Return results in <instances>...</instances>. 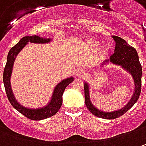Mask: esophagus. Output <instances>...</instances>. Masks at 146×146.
<instances>
[{
  "mask_svg": "<svg viewBox=\"0 0 146 146\" xmlns=\"http://www.w3.org/2000/svg\"><path fill=\"white\" fill-rule=\"evenodd\" d=\"M87 76V73L84 70H80L78 71V76L79 77H81V78H85Z\"/></svg>",
  "mask_w": 146,
  "mask_h": 146,
  "instance_id": "obj_1",
  "label": "esophagus"
}]
</instances>
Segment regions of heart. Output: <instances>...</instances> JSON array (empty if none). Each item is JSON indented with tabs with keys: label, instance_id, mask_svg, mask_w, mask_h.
<instances>
[{
	"label": "heart",
	"instance_id": "heart-1",
	"mask_svg": "<svg viewBox=\"0 0 146 146\" xmlns=\"http://www.w3.org/2000/svg\"><path fill=\"white\" fill-rule=\"evenodd\" d=\"M98 44L99 43L97 41V40H88L86 41L85 43V44H86V46H87V48L88 49H95V48L98 47ZM106 52V49L105 47H101V48H99V53L100 54H105Z\"/></svg>",
	"mask_w": 146,
	"mask_h": 146
}]
</instances>
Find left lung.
<instances>
[{
  "label": "left lung",
  "instance_id": "obj_1",
  "mask_svg": "<svg viewBox=\"0 0 146 146\" xmlns=\"http://www.w3.org/2000/svg\"><path fill=\"white\" fill-rule=\"evenodd\" d=\"M112 38L115 41V53H113L108 60L103 62L101 67H102L105 64H108L111 62L113 64L120 66L121 67L127 71L132 76L134 81V92L132 98L127 102L126 106L123 108L116 110L115 111L106 112L102 111L97 107H95L91 102L90 95H89V85L88 83L84 84V98H85V105L89 111L95 116L99 118L106 119H113L119 118L121 115H124L127 110L132 108L133 105L137 102L138 98L141 94V76H142V68L141 65L139 62L137 52L131 45H129L126 40L120 37L112 36Z\"/></svg>",
  "mask_w": 146,
  "mask_h": 146
}]
</instances>
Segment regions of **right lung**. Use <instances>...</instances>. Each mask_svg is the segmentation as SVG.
<instances>
[{"label": "right lung", "mask_w": 146, "mask_h": 146, "mask_svg": "<svg viewBox=\"0 0 146 146\" xmlns=\"http://www.w3.org/2000/svg\"><path fill=\"white\" fill-rule=\"evenodd\" d=\"M51 41V39L43 38L38 36H24L23 37L19 40V42L15 44L14 47L10 48L9 52L7 56V62L5 64L4 73H3V82L5 85V89L6 92V95L8 98L10 104L13 106L14 109H16L22 115H25L27 118L30 119L31 120H41L49 118L58 113L59 109L61 108V106L62 103V94L64 93V90L67 85H69L71 82L73 81L74 78L71 76L69 78H66L59 83L54 88L53 92V95L50 102H48L45 106H43L41 108H36V109H31V108H27L20 105L16 98L14 97L11 84H10V77L13 70V66H14V60L16 58L17 55L19 52L25 47L28 44V42L36 43V44H45Z\"/></svg>", "instance_id": "add662e5"}]
</instances>
